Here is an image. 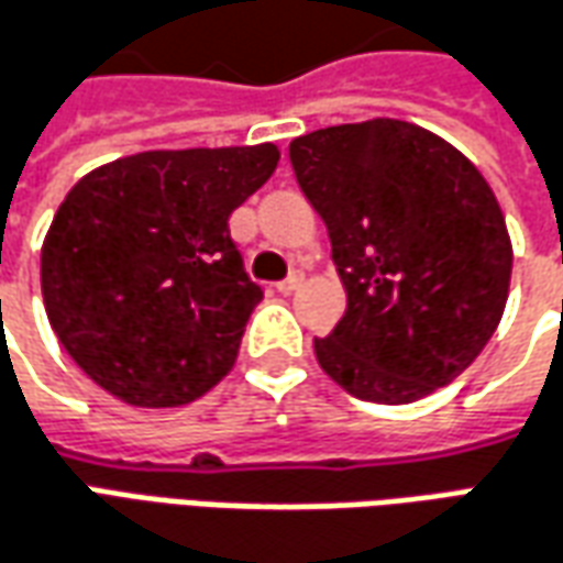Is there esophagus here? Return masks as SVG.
<instances>
[{"instance_id": "esophagus-1", "label": "esophagus", "mask_w": 563, "mask_h": 563, "mask_svg": "<svg viewBox=\"0 0 563 563\" xmlns=\"http://www.w3.org/2000/svg\"><path fill=\"white\" fill-rule=\"evenodd\" d=\"M298 286H301V274H298V271H295V274H289V277H286V280L277 283V292L289 295V292H295V289H298Z\"/></svg>"}]
</instances>
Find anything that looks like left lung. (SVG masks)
Here are the masks:
<instances>
[{"instance_id":"obj_1","label":"left lung","mask_w":563,"mask_h":563,"mask_svg":"<svg viewBox=\"0 0 563 563\" xmlns=\"http://www.w3.org/2000/svg\"><path fill=\"white\" fill-rule=\"evenodd\" d=\"M289 161L347 292L341 322L313 338L322 372L384 405L451 384L500 325L512 277L485 176L442 136L396 118L305 133Z\"/></svg>"}]
</instances>
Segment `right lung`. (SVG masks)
I'll return each mask as SVG.
<instances>
[{"mask_svg": "<svg viewBox=\"0 0 563 563\" xmlns=\"http://www.w3.org/2000/svg\"><path fill=\"white\" fill-rule=\"evenodd\" d=\"M277 145L140 152L90 170L42 243L51 329L121 402L176 408L231 372L262 301L228 216L277 170Z\"/></svg>", "mask_w": 563, "mask_h": 563, "instance_id": "right-lung-1", "label": "right lung"}]
</instances>
